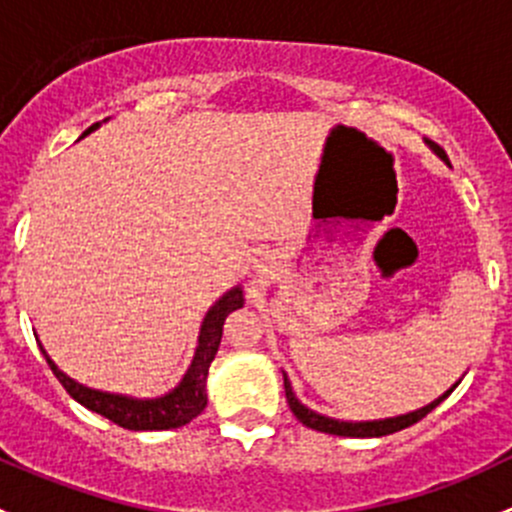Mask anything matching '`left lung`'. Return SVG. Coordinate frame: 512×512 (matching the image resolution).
I'll use <instances>...</instances> for the list:
<instances>
[{
  "label": "left lung",
  "mask_w": 512,
  "mask_h": 512,
  "mask_svg": "<svg viewBox=\"0 0 512 512\" xmlns=\"http://www.w3.org/2000/svg\"><path fill=\"white\" fill-rule=\"evenodd\" d=\"M426 143H428V148H431V151L443 160V163L451 165V163H448V156H446V153H443L441 146H436V143H431V141H426ZM456 386H458V381L451 386V389L446 391V394L438 396L436 401H431V404L423 406V409L411 411V414H401V416H394V418H379V421H339V418H329V416L317 414V411L307 409V406H304L302 401H299L297 396H294L292 384H289V379H287V374H285L287 404H289V409H292V414L297 416V421H302L307 428H314V431L332 433V436H347V438H379V436H389V433L401 431V428L414 426V423L421 421L423 416L431 414V411L436 409V406L441 404L443 399H448V394H451V391L456 389Z\"/></svg>",
  "instance_id": "obj_1"
}]
</instances>
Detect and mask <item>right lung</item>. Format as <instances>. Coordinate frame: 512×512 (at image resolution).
I'll use <instances>...</instances> for the list:
<instances>
[{
    "label": "right lung",
    "instance_id": "add662e5",
    "mask_svg": "<svg viewBox=\"0 0 512 512\" xmlns=\"http://www.w3.org/2000/svg\"><path fill=\"white\" fill-rule=\"evenodd\" d=\"M98 123L86 128L84 136L96 131ZM245 304L242 297V287H232L225 292L213 307L208 309L200 327L198 349H195L193 361H190L188 371L180 379V384L173 391L158 399H133V396L123 394H108V391L89 389V386L79 384L71 376H66L59 366L51 361V356L41 349L46 364L51 366L56 379L61 381L69 396H74L81 406H86L94 414L108 418L116 426L128 428V431H168V428H180L185 423L193 421L200 411L208 404V391H205V381H208V369L213 364L215 354H218L220 339H223V324L227 314L235 312ZM41 347V344H39Z\"/></svg>",
    "mask_w": 512,
    "mask_h": 512
}]
</instances>
